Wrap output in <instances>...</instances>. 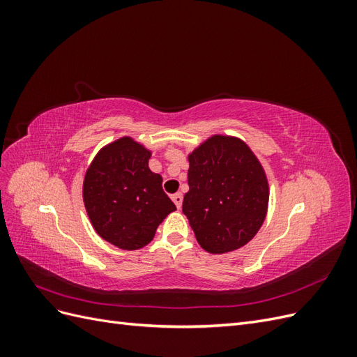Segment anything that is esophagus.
<instances>
[{
    "label": "esophagus",
    "mask_w": 357,
    "mask_h": 357,
    "mask_svg": "<svg viewBox=\"0 0 357 357\" xmlns=\"http://www.w3.org/2000/svg\"><path fill=\"white\" fill-rule=\"evenodd\" d=\"M171 199H172V202L176 204V207L180 210L181 208V204H183V195H181V193H176V195L171 197Z\"/></svg>",
    "instance_id": "esophagus-1"
}]
</instances>
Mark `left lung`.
<instances>
[{
    "instance_id": "1",
    "label": "left lung",
    "mask_w": 357,
    "mask_h": 357,
    "mask_svg": "<svg viewBox=\"0 0 357 357\" xmlns=\"http://www.w3.org/2000/svg\"><path fill=\"white\" fill-rule=\"evenodd\" d=\"M188 183L183 213L204 250H236L262 226L268 181L241 139L214 135L201 144L189 156Z\"/></svg>"
}]
</instances>
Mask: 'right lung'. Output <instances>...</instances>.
Listing matches in <instances>:
<instances>
[{"mask_svg": "<svg viewBox=\"0 0 357 357\" xmlns=\"http://www.w3.org/2000/svg\"><path fill=\"white\" fill-rule=\"evenodd\" d=\"M149 158V150L123 137L104 147L84 176L83 201L93 229L123 250L149 244L158 225L176 210Z\"/></svg>", "mask_w": 357, "mask_h": 357, "instance_id": "obj_1", "label": "right lung"}]
</instances>
